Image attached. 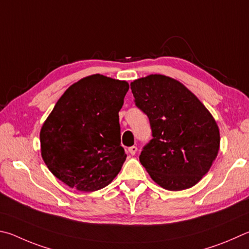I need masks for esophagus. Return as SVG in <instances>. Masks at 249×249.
<instances>
[{
  "instance_id": "esophagus-1",
  "label": "esophagus",
  "mask_w": 249,
  "mask_h": 249,
  "mask_svg": "<svg viewBox=\"0 0 249 249\" xmlns=\"http://www.w3.org/2000/svg\"><path fill=\"white\" fill-rule=\"evenodd\" d=\"M137 151H138V147L137 146H130V147H128V152H129V153L130 154H131V155H134V154H136L137 153Z\"/></svg>"
}]
</instances>
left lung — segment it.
<instances>
[{"label":"left lung","mask_w":249,"mask_h":249,"mask_svg":"<svg viewBox=\"0 0 249 249\" xmlns=\"http://www.w3.org/2000/svg\"><path fill=\"white\" fill-rule=\"evenodd\" d=\"M138 108L149 117L153 139L140 162L164 189H188L209 172L220 149V131L204 105L177 80L151 74L133 81Z\"/></svg>","instance_id":"obj_1"}]
</instances>
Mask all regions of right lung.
Wrapping results in <instances>:
<instances>
[{
	"instance_id": "right-lung-1",
	"label": "right lung",
	"mask_w": 249,
	"mask_h": 249,
	"mask_svg": "<svg viewBox=\"0 0 249 249\" xmlns=\"http://www.w3.org/2000/svg\"><path fill=\"white\" fill-rule=\"evenodd\" d=\"M125 81L86 76L64 91L40 130L41 156L65 185L80 191L108 186L127 154L120 144L119 110Z\"/></svg>"
}]
</instances>
